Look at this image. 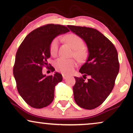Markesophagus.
Segmentation results:
<instances>
[{
  "mask_svg": "<svg viewBox=\"0 0 133 133\" xmlns=\"http://www.w3.org/2000/svg\"><path fill=\"white\" fill-rule=\"evenodd\" d=\"M62 77H63V79H66V77H68V76L67 75H66V74H62Z\"/></svg>",
  "mask_w": 133,
  "mask_h": 133,
  "instance_id": "obj_1",
  "label": "esophagus"
}]
</instances>
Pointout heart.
I'll return each mask as SVG.
<instances>
[{
    "mask_svg": "<svg viewBox=\"0 0 133 133\" xmlns=\"http://www.w3.org/2000/svg\"><path fill=\"white\" fill-rule=\"evenodd\" d=\"M65 39L74 49V56L78 59H82L85 56V52L83 50L84 47V41L79 36L76 34H70L65 37ZM59 39L56 37L51 42L50 45V52L52 56H56L59 48ZM56 69L63 73H71L76 65L74 59L60 57L55 62Z\"/></svg>",
    "mask_w": 133,
    "mask_h": 133,
    "instance_id": "heart-1",
    "label": "heart"
}]
</instances>
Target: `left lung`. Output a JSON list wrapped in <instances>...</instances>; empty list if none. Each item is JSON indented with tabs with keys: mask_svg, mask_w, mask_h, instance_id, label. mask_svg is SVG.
Here are the masks:
<instances>
[{
	"mask_svg": "<svg viewBox=\"0 0 133 133\" xmlns=\"http://www.w3.org/2000/svg\"><path fill=\"white\" fill-rule=\"evenodd\" d=\"M67 26L85 42L88 50L86 62L79 70L83 77H74V101L81 108L92 110L101 105L114 88L119 71L117 50L108 38L96 29ZM87 75L91 77L85 82L84 79Z\"/></svg>",
	"mask_w": 133,
	"mask_h": 133,
	"instance_id": "8db88e82",
	"label": "left lung"
}]
</instances>
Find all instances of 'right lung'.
Wrapping results in <instances>:
<instances>
[{"label":"right lung","instance_id":"obj_1","mask_svg":"<svg viewBox=\"0 0 133 133\" xmlns=\"http://www.w3.org/2000/svg\"><path fill=\"white\" fill-rule=\"evenodd\" d=\"M68 31L63 25H43L29 33L18 48L13 74L19 94L32 108H44L53 101L54 88L62 81V76L55 72L46 76L42 74V68L45 66L54 71L48 63L50 43L56 36Z\"/></svg>","mask_w":133,"mask_h":133}]
</instances>
